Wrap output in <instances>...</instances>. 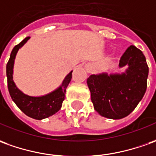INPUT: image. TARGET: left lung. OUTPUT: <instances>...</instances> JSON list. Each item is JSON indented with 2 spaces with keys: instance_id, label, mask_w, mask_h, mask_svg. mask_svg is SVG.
I'll use <instances>...</instances> for the list:
<instances>
[{
  "instance_id": "obj_1",
  "label": "left lung",
  "mask_w": 156,
  "mask_h": 156,
  "mask_svg": "<svg viewBox=\"0 0 156 156\" xmlns=\"http://www.w3.org/2000/svg\"><path fill=\"white\" fill-rule=\"evenodd\" d=\"M119 65L128 69L121 75H92L87 79L95 110L115 120L127 116L137 107L146 92L149 75L145 57L134 46L127 47Z\"/></svg>"
}]
</instances>
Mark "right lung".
<instances>
[{
  "label": "right lung",
  "instance_id": "right-lung-1",
  "mask_svg": "<svg viewBox=\"0 0 156 156\" xmlns=\"http://www.w3.org/2000/svg\"><path fill=\"white\" fill-rule=\"evenodd\" d=\"M30 37H26L18 45H16L11 52L10 58L6 64L7 87L12 99L16 105L26 115L35 120H42L57 113L62 107L63 101L65 98V92L68 85L72 78V71L68 75L59 88L47 95L42 97H30L23 94L16 87L12 80V68L14 59L19 49L23 47Z\"/></svg>",
  "mask_w": 156,
  "mask_h": 156
}]
</instances>
